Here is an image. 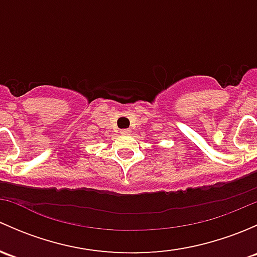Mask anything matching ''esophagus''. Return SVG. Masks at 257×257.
<instances>
[{"instance_id": "obj_1", "label": "esophagus", "mask_w": 257, "mask_h": 257, "mask_svg": "<svg viewBox=\"0 0 257 257\" xmlns=\"http://www.w3.org/2000/svg\"><path fill=\"white\" fill-rule=\"evenodd\" d=\"M129 129H123V131H121V134H128L129 133Z\"/></svg>"}]
</instances>
